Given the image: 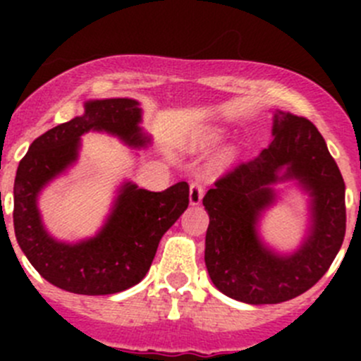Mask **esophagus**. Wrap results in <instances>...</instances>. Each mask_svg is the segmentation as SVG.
Masks as SVG:
<instances>
[{
  "label": "esophagus",
  "instance_id": "esophagus-1",
  "mask_svg": "<svg viewBox=\"0 0 361 361\" xmlns=\"http://www.w3.org/2000/svg\"><path fill=\"white\" fill-rule=\"evenodd\" d=\"M204 195V188L199 181H194L190 183V192H188V201H190V206H199L202 201Z\"/></svg>",
  "mask_w": 361,
  "mask_h": 361
}]
</instances>
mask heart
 I'll return each instance as SVG.
<instances>
[{
	"label": "heart",
	"mask_w": 361,
	"mask_h": 361,
	"mask_svg": "<svg viewBox=\"0 0 361 361\" xmlns=\"http://www.w3.org/2000/svg\"><path fill=\"white\" fill-rule=\"evenodd\" d=\"M221 137H224V129H221V127L218 126L204 127V129H201L197 134H195L194 145L197 148H201V150H207V148L216 147V145L221 141ZM234 154L235 150L232 147L225 148L220 155L221 162H228V160L234 157Z\"/></svg>",
	"instance_id": "b5f03b06"
}]
</instances>
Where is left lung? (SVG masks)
<instances>
[{
	"mask_svg": "<svg viewBox=\"0 0 361 361\" xmlns=\"http://www.w3.org/2000/svg\"><path fill=\"white\" fill-rule=\"evenodd\" d=\"M292 180L310 197L308 228L299 248L281 254L259 235L278 184ZM345 185L314 123L276 110L272 140L204 195L207 274L227 297L246 304H279L307 292L329 271L345 234Z\"/></svg>",
	"mask_w": 361,
	"mask_h": 361,
	"instance_id": "1",
	"label": "left lung"
}]
</instances>
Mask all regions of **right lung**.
<instances>
[{"instance_id":"add662e5","label":"right lung","mask_w":361,"mask_h":361,"mask_svg":"<svg viewBox=\"0 0 361 361\" xmlns=\"http://www.w3.org/2000/svg\"><path fill=\"white\" fill-rule=\"evenodd\" d=\"M143 110L136 99L113 97L83 104V115L36 137L20 160L13 183V228L32 267L54 286L78 295H111L147 276L162 235L188 207V183L164 192L123 181L110 214L92 238L69 243L54 238L43 224L38 197L43 188L75 166L82 136L106 133L130 148H145Z\"/></svg>"}]
</instances>
